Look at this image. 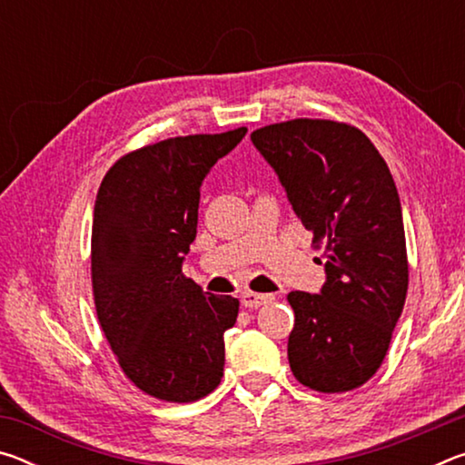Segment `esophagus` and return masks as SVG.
Listing matches in <instances>:
<instances>
[{
  "label": "esophagus",
  "mask_w": 465,
  "mask_h": 465,
  "mask_svg": "<svg viewBox=\"0 0 465 465\" xmlns=\"http://www.w3.org/2000/svg\"><path fill=\"white\" fill-rule=\"evenodd\" d=\"M271 295H262V293H254V291H243L242 293V305L243 308H250V310H256L261 308V305L269 303L271 302Z\"/></svg>",
  "instance_id": "obj_1"
}]
</instances>
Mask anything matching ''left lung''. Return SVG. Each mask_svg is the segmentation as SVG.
<instances>
[{
    "label": "left lung",
    "mask_w": 465,
    "mask_h": 465,
    "mask_svg": "<svg viewBox=\"0 0 465 465\" xmlns=\"http://www.w3.org/2000/svg\"><path fill=\"white\" fill-rule=\"evenodd\" d=\"M250 137L313 233V248L324 250L320 295H287L295 313L291 371L322 393L357 390L381 367L408 291L402 207L388 163L349 123L293 119Z\"/></svg>",
    "instance_id": "1"
}]
</instances>
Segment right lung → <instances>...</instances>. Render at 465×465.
Segmentation results:
<instances>
[{
    "instance_id": "right-lung-1",
    "label": "right lung",
    "mask_w": 465,
    "mask_h": 465,
    "mask_svg": "<svg viewBox=\"0 0 465 465\" xmlns=\"http://www.w3.org/2000/svg\"><path fill=\"white\" fill-rule=\"evenodd\" d=\"M246 127L133 149L98 188L92 222L96 316L123 373L163 402H196L223 377V334L240 302L183 272L199 223L201 183Z\"/></svg>"
}]
</instances>
